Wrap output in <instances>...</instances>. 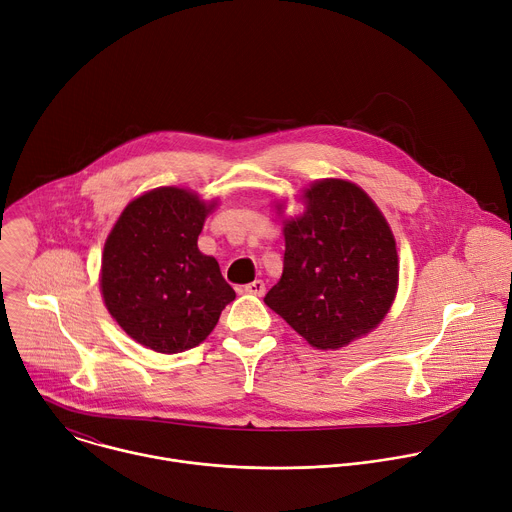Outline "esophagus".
<instances>
[{
  "label": "esophagus",
  "mask_w": 512,
  "mask_h": 512,
  "mask_svg": "<svg viewBox=\"0 0 512 512\" xmlns=\"http://www.w3.org/2000/svg\"><path fill=\"white\" fill-rule=\"evenodd\" d=\"M245 291H247V294H253V296H263L265 294V283L261 279H255V281L245 285Z\"/></svg>",
  "instance_id": "esophagus-1"
}]
</instances>
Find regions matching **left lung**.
<instances>
[{
  "instance_id": "1",
  "label": "left lung",
  "mask_w": 512,
  "mask_h": 512,
  "mask_svg": "<svg viewBox=\"0 0 512 512\" xmlns=\"http://www.w3.org/2000/svg\"><path fill=\"white\" fill-rule=\"evenodd\" d=\"M283 235V273L265 304L312 346L336 350L385 318L399 281L395 239L358 186L316 182Z\"/></svg>"
}]
</instances>
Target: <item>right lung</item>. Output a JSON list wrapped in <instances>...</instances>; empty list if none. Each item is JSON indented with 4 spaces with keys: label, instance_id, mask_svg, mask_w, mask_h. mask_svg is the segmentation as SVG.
I'll return each instance as SVG.
<instances>
[{
    "label": "right lung",
    "instance_id": "obj_1",
    "mask_svg": "<svg viewBox=\"0 0 512 512\" xmlns=\"http://www.w3.org/2000/svg\"><path fill=\"white\" fill-rule=\"evenodd\" d=\"M210 208L182 188H158L125 206L105 243V306L156 352L198 346L235 300L216 259L196 245Z\"/></svg>",
    "mask_w": 512,
    "mask_h": 512
}]
</instances>
